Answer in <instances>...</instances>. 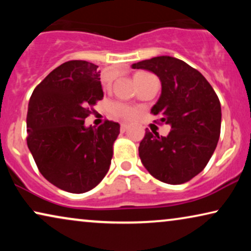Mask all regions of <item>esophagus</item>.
Wrapping results in <instances>:
<instances>
[{
	"label": "esophagus",
	"instance_id": "1",
	"mask_svg": "<svg viewBox=\"0 0 251 251\" xmlns=\"http://www.w3.org/2000/svg\"><path fill=\"white\" fill-rule=\"evenodd\" d=\"M128 128H129L128 125H126V123H122V125H121V132H126V130H128Z\"/></svg>",
	"mask_w": 251,
	"mask_h": 251
}]
</instances>
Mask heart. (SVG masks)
Wrapping results in <instances>:
<instances>
[{"instance_id":"1","label":"heart","mask_w":251,"mask_h":251,"mask_svg":"<svg viewBox=\"0 0 251 251\" xmlns=\"http://www.w3.org/2000/svg\"><path fill=\"white\" fill-rule=\"evenodd\" d=\"M111 111L116 118L126 120V121H130V120L135 119L137 114H138V111L135 107L126 105L125 102H114L112 105Z\"/></svg>"}]
</instances>
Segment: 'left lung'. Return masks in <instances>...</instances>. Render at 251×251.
Returning a JSON list of instances; mask_svg holds the SVG:
<instances>
[{"label": "left lung", "instance_id": "1", "mask_svg": "<svg viewBox=\"0 0 251 251\" xmlns=\"http://www.w3.org/2000/svg\"><path fill=\"white\" fill-rule=\"evenodd\" d=\"M131 67L160 78L161 95L151 112L171 126L167 137L146 129L138 149L142 163L163 183H186L204 169L217 146L222 123L217 95L200 72L177 58L154 57Z\"/></svg>", "mask_w": 251, "mask_h": 251}]
</instances>
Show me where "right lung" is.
I'll list each match as a JSON object with an SVG mask.
<instances>
[{"label": "right lung", "mask_w": 251, "mask_h": 251, "mask_svg": "<svg viewBox=\"0 0 251 251\" xmlns=\"http://www.w3.org/2000/svg\"><path fill=\"white\" fill-rule=\"evenodd\" d=\"M97 65L71 60L51 72L30 96L27 146L40 173L60 190H92L109 169L118 122L98 128L84 120L104 97Z\"/></svg>", "instance_id": "right-lung-1"}]
</instances>
